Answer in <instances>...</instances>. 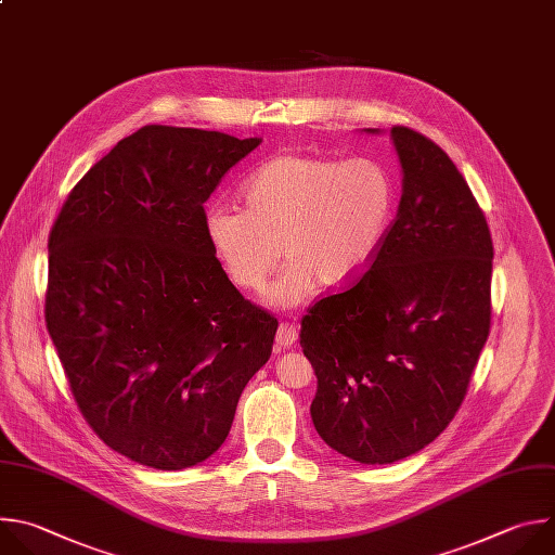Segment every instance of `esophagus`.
Segmentation results:
<instances>
[{"label":"esophagus","instance_id":"esophagus-1","mask_svg":"<svg viewBox=\"0 0 555 555\" xmlns=\"http://www.w3.org/2000/svg\"><path fill=\"white\" fill-rule=\"evenodd\" d=\"M297 337H299L297 325H293V323H280L278 335H275V344H278L280 348H293V346L297 344Z\"/></svg>","mask_w":555,"mask_h":555}]
</instances>
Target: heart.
Returning a JSON list of instances; mask_svg holds the SVG:
<instances>
[{"label":"heart","mask_w":555,"mask_h":555,"mask_svg":"<svg viewBox=\"0 0 555 555\" xmlns=\"http://www.w3.org/2000/svg\"><path fill=\"white\" fill-rule=\"evenodd\" d=\"M243 209L209 205L205 241L225 275L245 293L271 288L275 306L299 304L319 282L346 288L374 264L393 216V181L374 159L339 162L282 153L260 164L241 188Z\"/></svg>","instance_id":"b5f03b06"}]
</instances>
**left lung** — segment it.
<instances>
[{"label": "left lung", "instance_id": "obj_1", "mask_svg": "<svg viewBox=\"0 0 555 555\" xmlns=\"http://www.w3.org/2000/svg\"><path fill=\"white\" fill-rule=\"evenodd\" d=\"M380 133V129H365ZM398 214L370 271L301 319L312 424L359 464H393L444 430L490 335L492 236L466 179L422 133L389 131Z\"/></svg>", "mask_w": 555, "mask_h": 555}]
</instances>
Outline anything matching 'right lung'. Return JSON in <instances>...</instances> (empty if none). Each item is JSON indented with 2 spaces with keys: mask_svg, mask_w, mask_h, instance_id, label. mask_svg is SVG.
<instances>
[{
  "mask_svg": "<svg viewBox=\"0 0 555 555\" xmlns=\"http://www.w3.org/2000/svg\"><path fill=\"white\" fill-rule=\"evenodd\" d=\"M260 142L142 127L89 168L50 232L46 323L69 389L104 444L142 466L211 457L271 357L278 319L203 234V203Z\"/></svg>",
  "mask_w": 555,
  "mask_h": 555,
  "instance_id": "1",
  "label": "right lung"
}]
</instances>
